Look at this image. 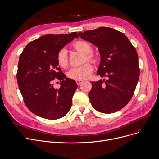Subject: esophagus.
<instances>
[{
	"label": "esophagus",
	"mask_w": 159,
	"mask_h": 159,
	"mask_svg": "<svg viewBox=\"0 0 159 159\" xmlns=\"http://www.w3.org/2000/svg\"><path fill=\"white\" fill-rule=\"evenodd\" d=\"M83 81H83V80H76V83H77L78 85H80V84H81Z\"/></svg>",
	"instance_id": "34e87169"
}]
</instances>
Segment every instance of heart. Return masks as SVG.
Wrapping results in <instances>:
<instances>
[{
    "label": "heart",
    "instance_id": "b5f03b06",
    "mask_svg": "<svg viewBox=\"0 0 159 159\" xmlns=\"http://www.w3.org/2000/svg\"><path fill=\"white\" fill-rule=\"evenodd\" d=\"M73 46L75 49L84 54V62L89 61L95 62L97 61V59L96 56L92 52L93 47L88 42L83 40H80L76 41ZM56 60L58 65L60 67L62 68H66L68 67V57L67 51L65 49H61L58 51L56 56ZM93 70V66L91 63L87 62L80 66L71 68L69 71L68 76L70 78L73 80H85L90 76Z\"/></svg>",
    "mask_w": 159,
    "mask_h": 159
}]
</instances>
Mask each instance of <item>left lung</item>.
<instances>
[{"label":"left lung","mask_w":159,"mask_h":159,"mask_svg":"<svg viewBox=\"0 0 159 159\" xmlns=\"http://www.w3.org/2000/svg\"><path fill=\"white\" fill-rule=\"evenodd\" d=\"M78 34L98 48L101 62L97 75L108 78L91 82L88 96L92 107L103 113L121 110L132 98L139 79L135 47L123 33L110 27H100Z\"/></svg>","instance_id":"left-lung-1"}]
</instances>
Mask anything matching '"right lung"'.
Listing matches in <instances>:
<instances>
[{
    "label": "right lung",
    "mask_w": 159,
    "mask_h": 159,
    "mask_svg": "<svg viewBox=\"0 0 159 159\" xmlns=\"http://www.w3.org/2000/svg\"><path fill=\"white\" fill-rule=\"evenodd\" d=\"M78 34H47L30 42L19 56L17 80L24 102L35 115L49 120L65 116L70 110L76 81L66 78L56 60L58 51ZM61 81L54 89L53 82Z\"/></svg>",
    "instance_id": "obj_1"
}]
</instances>
